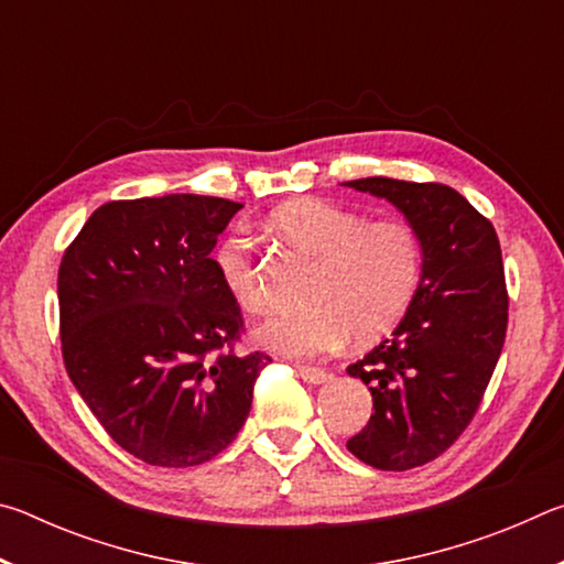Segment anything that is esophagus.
Listing matches in <instances>:
<instances>
[{"mask_svg":"<svg viewBox=\"0 0 564 564\" xmlns=\"http://www.w3.org/2000/svg\"><path fill=\"white\" fill-rule=\"evenodd\" d=\"M295 370H299V376L305 380V383H311V386H321V383H326V380H328V373L323 368L295 366Z\"/></svg>","mask_w":564,"mask_h":564,"instance_id":"esophagus-1","label":"esophagus"}]
</instances>
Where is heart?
Returning a JSON list of instances; mask_svg holds the SVG:
<instances>
[{
	"label": "heart",
	"mask_w": 564,
	"mask_h": 564,
	"mask_svg": "<svg viewBox=\"0 0 564 564\" xmlns=\"http://www.w3.org/2000/svg\"><path fill=\"white\" fill-rule=\"evenodd\" d=\"M271 224L318 259L305 291L308 305L281 313L256 330L263 348L291 358H316L343 343L378 340L393 330L413 305L425 269V241L405 218L368 221L366 214L323 202L295 198L271 214ZM214 269L226 293L246 311H261V285L253 246L241 231L214 248Z\"/></svg>",
	"instance_id": "obj_1"
}]
</instances>
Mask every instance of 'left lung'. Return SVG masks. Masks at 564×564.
Listing matches in <instances>:
<instances>
[{
	"label": "left lung",
	"instance_id": "left-lung-1",
	"mask_svg": "<svg viewBox=\"0 0 564 564\" xmlns=\"http://www.w3.org/2000/svg\"><path fill=\"white\" fill-rule=\"evenodd\" d=\"M343 186L386 198L425 241L423 281L393 338L348 366L376 408L348 451L378 470H410L460 437L498 366L508 330L500 241L451 186L386 176Z\"/></svg>",
	"mask_w": 564,
	"mask_h": 564
}]
</instances>
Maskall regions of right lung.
<instances>
[{
	"label": "right lung",
	"instance_id": "1",
	"mask_svg": "<svg viewBox=\"0 0 564 564\" xmlns=\"http://www.w3.org/2000/svg\"><path fill=\"white\" fill-rule=\"evenodd\" d=\"M241 206L196 194L109 202L64 251L66 373L111 441L149 465L191 467L226 451L271 362L234 352L241 308L212 261Z\"/></svg>",
	"mask_w": 564,
	"mask_h": 564
}]
</instances>
